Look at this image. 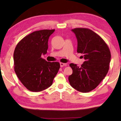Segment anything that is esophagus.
<instances>
[{"instance_id": "1", "label": "esophagus", "mask_w": 121, "mask_h": 121, "mask_svg": "<svg viewBox=\"0 0 121 121\" xmlns=\"http://www.w3.org/2000/svg\"><path fill=\"white\" fill-rule=\"evenodd\" d=\"M60 66L61 67H63V66H66V63H63L62 62H60Z\"/></svg>"}]
</instances>
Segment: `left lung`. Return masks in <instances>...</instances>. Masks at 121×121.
Returning a JSON list of instances; mask_svg holds the SVG:
<instances>
[{"label":"left lung","mask_w":121,"mask_h":121,"mask_svg":"<svg viewBox=\"0 0 121 121\" xmlns=\"http://www.w3.org/2000/svg\"><path fill=\"white\" fill-rule=\"evenodd\" d=\"M72 31L78 40L77 52L83 54L86 61L81 67L70 64L73 72L69 76V83L78 91L88 92L96 88L108 72L111 53L104 39L92 30L75 28Z\"/></svg>","instance_id":"1"}]
</instances>
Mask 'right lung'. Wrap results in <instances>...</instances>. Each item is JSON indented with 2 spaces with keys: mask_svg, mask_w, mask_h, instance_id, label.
Listing matches in <instances>:
<instances>
[{
  "mask_svg": "<svg viewBox=\"0 0 121 121\" xmlns=\"http://www.w3.org/2000/svg\"><path fill=\"white\" fill-rule=\"evenodd\" d=\"M55 30H43L30 33L15 48L14 71L30 91H40L49 87L60 69L58 62H47L41 56L47 53L49 38Z\"/></svg>",
  "mask_w": 121,
  "mask_h": 121,
  "instance_id": "obj_1",
  "label": "right lung"
}]
</instances>
